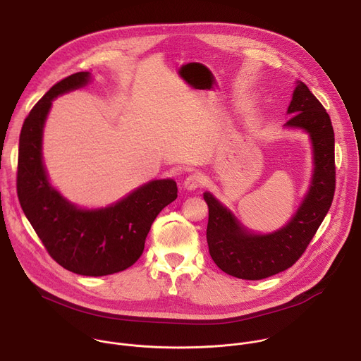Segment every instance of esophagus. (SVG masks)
Returning a JSON list of instances; mask_svg holds the SVG:
<instances>
[{
    "mask_svg": "<svg viewBox=\"0 0 361 361\" xmlns=\"http://www.w3.org/2000/svg\"><path fill=\"white\" fill-rule=\"evenodd\" d=\"M183 184H184V188L192 191L204 184V177L200 173H192V174L187 176V178L184 180Z\"/></svg>",
    "mask_w": 361,
    "mask_h": 361,
    "instance_id": "1",
    "label": "esophagus"
}]
</instances>
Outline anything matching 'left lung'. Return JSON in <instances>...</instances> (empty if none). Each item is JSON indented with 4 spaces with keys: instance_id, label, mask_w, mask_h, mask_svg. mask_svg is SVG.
<instances>
[{
    "instance_id": "left-lung-1",
    "label": "left lung",
    "mask_w": 361,
    "mask_h": 361,
    "mask_svg": "<svg viewBox=\"0 0 361 361\" xmlns=\"http://www.w3.org/2000/svg\"><path fill=\"white\" fill-rule=\"evenodd\" d=\"M287 114L291 117L284 128L301 130L310 138L313 171L297 212L283 227L255 233L214 194H202L209 205L207 243L212 259L219 269L237 279L262 280L291 267L314 237L334 197V131L327 111L308 87L297 81Z\"/></svg>"
}]
</instances>
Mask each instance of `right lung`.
I'll return each instance as SVG.
<instances>
[{"label":"right lung","instance_id":"right-lung-1","mask_svg":"<svg viewBox=\"0 0 361 361\" xmlns=\"http://www.w3.org/2000/svg\"><path fill=\"white\" fill-rule=\"evenodd\" d=\"M91 73H75L37 102L20 134L17 192L23 212L53 259L75 274L109 276L131 267L159 213L177 198L173 178L151 180L107 207L84 209L49 183L42 160V135L53 101L85 87Z\"/></svg>","mask_w":361,"mask_h":361}]
</instances>
